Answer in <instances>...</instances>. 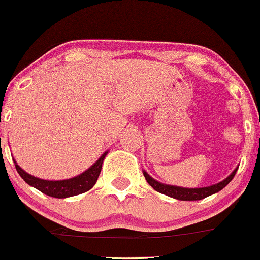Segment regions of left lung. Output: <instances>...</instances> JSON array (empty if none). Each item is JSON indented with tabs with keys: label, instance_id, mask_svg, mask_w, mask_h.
Instances as JSON below:
<instances>
[{
	"label": "left lung",
	"instance_id": "8db88e82",
	"mask_svg": "<svg viewBox=\"0 0 260 260\" xmlns=\"http://www.w3.org/2000/svg\"><path fill=\"white\" fill-rule=\"evenodd\" d=\"M237 170L238 169L233 171L225 180L220 181V183L215 184V185L207 186V188H198V189H186V188H180V186L165 185V184H161L159 183V181L154 180V179H152L148 173H145V171H144V176H145L149 185L152 186L156 191L161 192V194H165L171 198H175V199H179V200H200L209 197L211 194H215V192L220 191L221 189L225 188L230 181H232V179L234 178Z\"/></svg>",
	"mask_w": 260,
	"mask_h": 260
}]
</instances>
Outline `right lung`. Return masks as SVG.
Instances as JSON below:
<instances>
[{
    "instance_id": "right-lung-1",
    "label": "right lung",
    "mask_w": 260,
    "mask_h": 260,
    "mask_svg": "<svg viewBox=\"0 0 260 260\" xmlns=\"http://www.w3.org/2000/svg\"><path fill=\"white\" fill-rule=\"evenodd\" d=\"M105 154L81 175H77L72 179H68V180H58V181H51V180H42V179L35 178V176L30 175L26 171H23L16 164L15 167L17 173L20 174L21 178L28 184V185L34 186L37 190H40L44 194L49 195L52 198H58V199H63V198L74 197V195L82 194L86 192L92 188L98 181L99 175H100L101 167H103V161L105 159Z\"/></svg>"
}]
</instances>
